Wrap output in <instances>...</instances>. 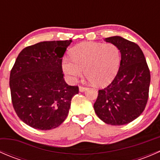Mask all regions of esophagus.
Masks as SVG:
<instances>
[{
    "instance_id": "1",
    "label": "esophagus",
    "mask_w": 160,
    "mask_h": 160,
    "mask_svg": "<svg viewBox=\"0 0 160 160\" xmlns=\"http://www.w3.org/2000/svg\"><path fill=\"white\" fill-rule=\"evenodd\" d=\"M79 90H80V92H83L87 90V88H85V87H83V86H80L79 87Z\"/></svg>"
}]
</instances>
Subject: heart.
<instances>
[{
    "label": "heart",
    "instance_id": "1",
    "mask_svg": "<svg viewBox=\"0 0 160 160\" xmlns=\"http://www.w3.org/2000/svg\"><path fill=\"white\" fill-rule=\"evenodd\" d=\"M70 57L62 61V68L71 81L81 77L83 70L86 77L93 84L104 86L117 74L122 54L113 43L82 42L72 48Z\"/></svg>",
    "mask_w": 160,
    "mask_h": 160
}]
</instances>
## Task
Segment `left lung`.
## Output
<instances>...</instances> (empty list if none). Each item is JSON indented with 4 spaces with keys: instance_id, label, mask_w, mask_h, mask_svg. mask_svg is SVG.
<instances>
[{
    "instance_id": "1",
    "label": "left lung",
    "mask_w": 160,
    "mask_h": 160,
    "mask_svg": "<svg viewBox=\"0 0 160 160\" xmlns=\"http://www.w3.org/2000/svg\"><path fill=\"white\" fill-rule=\"evenodd\" d=\"M122 54L118 72L107 88L98 90L93 104L101 120L111 125H126L145 110L150 84V71L139 46L120 36L106 38Z\"/></svg>"
}]
</instances>
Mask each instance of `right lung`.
<instances>
[{"label":"right lung","instance_id":"right-lung-1","mask_svg":"<svg viewBox=\"0 0 160 160\" xmlns=\"http://www.w3.org/2000/svg\"><path fill=\"white\" fill-rule=\"evenodd\" d=\"M72 40L41 42L22 50L11 70L13 108L19 118L38 130H50L67 118L77 86L62 73V56Z\"/></svg>","mask_w":160,"mask_h":160}]
</instances>
